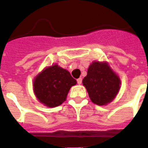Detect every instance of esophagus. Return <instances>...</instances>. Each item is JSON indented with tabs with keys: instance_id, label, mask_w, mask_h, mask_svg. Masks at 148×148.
<instances>
[{
	"instance_id": "1",
	"label": "esophagus",
	"mask_w": 148,
	"mask_h": 148,
	"mask_svg": "<svg viewBox=\"0 0 148 148\" xmlns=\"http://www.w3.org/2000/svg\"><path fill=\"white\" fill-rule=\"evenodd\" d=\"M77 84L79 85L81 84V83H82V78H78L77 80Z\"/></svg>"
}]
</instances>
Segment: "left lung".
I'll use <instances>...</instances> for the list:
<instances>
[{"instance_id": "1", "label": "left lung", "mask_w": 148, "mask_h": 148, "mask_svg": "<svg viewBox=\"0 0 148 148\" xmlns=\"http://www.w3.org/2000/svg\"><path fill=\"white\" fill-rule=\"evenodd\" d=\"M82 83L91 101L99 106L111 103L121 87L119 77L106 62H92Z\"/></svg>"}]
</instances>
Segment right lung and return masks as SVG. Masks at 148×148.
<instances>
[{
    "mask_svg": "<svg viewBox=\"0 0 148 148\" xmlns=\"http://www.w3.org/2000/svg\"><path fill=\"white\" fill-rule=\"evenodd\" d=\"M76 84L70 72L55 64L44 68L35 77L33 91L39 103L53 108L65 101L71 87Z\"/></svg>",
    "mask_w": 148,
    "mask_h": 148,
    "instance_id": "obj_1",
    "label": "right lung"
}]
</instances>
